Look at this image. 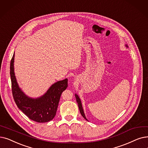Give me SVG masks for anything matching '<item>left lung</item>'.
<instances>
[{"label":"left lung","instance_id":"1","mask_svg":"<svg viewBox=\"0 0 148 148\" xmlns=\"http://www.w3.org/2000/svg\"><path fill=\"white\" fill-rule=\"evenodd\" d=\"M126 47L127 48L128 46L127 45H126ZM75 99H76V101L77 102V104H78V106H79V110H80V112L81 113V115L83 116V117L85 119H86V120L87 119L85 117V113H84V111H83V107H82V103H81V100L79 98V97L78 96L77 94H75Z\"/></svg>","mask_w":148,"mask_h":148}]
</instances>
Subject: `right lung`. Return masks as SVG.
Returning <instances> with one entry per match:
<instances>
[{"mask_svg":"<svg viewBox=\"0 0 148 148\" xmlns=\"http://www.w3.org/2000/svg\"><path fill=\"white\" fill-rule=\"evenodd\" d=\"M14 53L10 63L12 93L17 107L31 120L45 123L53 120L56 114L62 93L68 87V79L57 82L41 97L33 99L19 88L14 70Z\"/></svg>","mask_w":148,"mask_h":148,"instance_id":"right-lung-1","label":"right lung"}]
</instances>
